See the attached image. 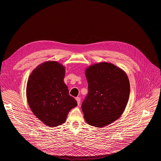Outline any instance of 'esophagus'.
<instances>
[{"label": "esophagus", "instance_id": "34e87169", "mask_svg": "<svg viewBox=\"0 0 161 161\" xmlns=\"http://www.w3.org/2000/svg\"><path fill=\"white\" fill-rule=\"evenodd\" d=\"M75 99H76V100L77 102V105H80V98L79 97H77L75 98Z\"/></svg>", "mask_w": 161, "mask_h": 161}]
</instances>
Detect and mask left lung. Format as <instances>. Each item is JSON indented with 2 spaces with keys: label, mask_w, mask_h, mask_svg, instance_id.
Listing matches in <instances>:
<instances>
[{
  "label": "left lung",
  "mask_w": 161,
  "mask_h": 161,
  "mask_svg": "<svg viewBox=\"0 0 161 161\" xmlns=\"http://www.w3.org/2000/svg\"><path fill=\"white\" fill-rule=\"evenodd\" d=\"M89 92L82 104L87 123L102 128L118 119L127 105L130 86L122 69L108 63L89 66L86 71Z\"/></svg>",
  "instance_id": "1"
}]
</instances>
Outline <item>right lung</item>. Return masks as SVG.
I'll return each instance as SVG.
<instances>
[{
    "instance_id": "1",
    "label": "right lung",
    "mask_w": 161,
    "mask_h": 161,
    "mask_svg": "<svg viewBox=\"0 0 161 161\" xmlns=\"http://www.w3.org/2000/svg\"><path fill=\"white\" fill-rule=\"evenodd\" d=\"M64 67L56 61H47L30 74L26 97L32 112L49 127L62 125L69 111L77 105L64 82Z\"/></svg>"
}]
</instances>
